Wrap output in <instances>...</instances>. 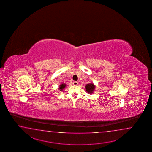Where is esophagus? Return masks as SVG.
<instances>
[{"label":"esophagus","mask_w":152,"mask_h":152,"mask_svg":"<svg viewBox=\"0 0 152 152\" xmlns=\"http://www.w3.org/2000/svg\"><path fill=\"white\" fill-rule=\"evenodd\" d=\"M78 82H77V81H73V84L74 85H78Z\"/></svg>","instance_id":"esophagus-1"}]
</instances>
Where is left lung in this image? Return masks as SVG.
<instances>
[{
  "mask_svg": "<svg viewBox=\"0 0 152 152\" xmlns=\"http://www.w3.org/2000/svg\"><path fill=\"white\" fill-rule=\"evenodd\" d=\"M85 88L88 94H92L95 90V85L92 83H89L86 85Z\"/></svg>",
  "mask_w": 152,
  "mask_h": 152,
  "instance_id": "8db88e82",
  "label": "left lung"
}]
</instances>
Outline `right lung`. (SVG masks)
I'll list each match as a JSON object with an SVG mask.
<instances>
[{"label": "right lung", "mask_w": 152, "mask_h": 152, "mask_svg": "<svg viewBox=\"0 0 152 152\" xmlns=\"http://www.w3.org/2000/svg\"><path fill=\"white\" fill-rule=\"evenodd\" d=\"M66 85L65 84H62L59 86V90L60 91L64 90V88L66 87Z\"/></svg>", "instance_id": "add662e5"}]
</instances>
